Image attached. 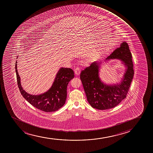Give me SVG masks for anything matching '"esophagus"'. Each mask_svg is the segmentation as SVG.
<instances>
[{"label": "esophagus", "instance_id": "esophagus-1", "mask_svg": "<svg viewBox=\"0 0 153 153\" xmlns=\"http://www.w3.org/2000/svg\"><path fill=\"white\" fill-rule=\"evenodd\" d=\"M74 71H75V73L76 75H79V74H80V68H79V67H77V68H76L75 69Z\"/></svg>", "mask_w": 153, "mask_h": 153}]
</instances>
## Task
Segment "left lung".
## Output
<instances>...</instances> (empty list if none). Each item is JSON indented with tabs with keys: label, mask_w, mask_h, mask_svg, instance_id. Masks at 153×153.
I'll return each mask as SVG.
<instances>
[{
	"label": "left lung",
	"mask_w": 153,
	"mask_h": 153,
	"mask_svg": "<svg viewBox=\"0 0 153 153\" xmlns=\"http://www.w3.org/2000/svg\"><path fill=\"white\" fill-rule=\"evenodd\" d=\"M132 58L129 46L124 42L106 59H120L127 68L120 84L109 85L101 81L99 75L101 63L94 62L81 71L80 77L88 102L92 107L99 110L111 109L126 98L134 74Z\"/></svg>",
	"instance_id": "obj_1"
}]
</instances>
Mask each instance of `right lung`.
I'll return each mask as SVG.
<instances>
[{
    "label": "right lung",
    "instance_id": "1",
    "mask_svg": "<svg viewBox=\"0 0 153 153\" xmlns=\"http://www.w3.org/2000/svg\"><path fill=\"white\" fill-rule=\"evenodd\" d=\"M17 62L16 61L15 69L18 88L22 96L31 105L45 112L55 111L64 106L67 99L68 84L74 77V71L72 69L60 68L52 85L48 91L43 94L33 95L26 93L21 85Z\"/></svg>",
    "mask_w": 153,
    "mask_h": 153
}]
</instances>
